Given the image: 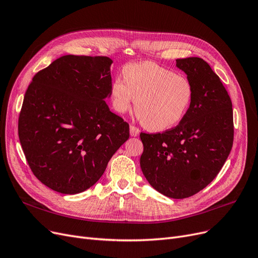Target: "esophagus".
Masks as SVG:
<instances>
[{
	"instance_id": "1",
	"label": "esophagus",
	"mask_w": 258,
	"mask_h": 258,
	"mask_svg": "<svg viewBox=\"0 0 258 258\" xmlns=\"http://www.w3.org/2000/svg\"><path fill=\"white\" fill-rule=\"evenodd\" d=\"M140 133V129L136 126H130V136L131 137H138Z\"/></svg>"
}]
</instances>
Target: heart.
Masks as SVG:
<instances>
[{
  "mask_svg": "<svg viewBox=\"0 0 258 258\" xmlns=\"http://www.w3.org/2000/svg\"><path fill=\"white\" fill-rule=\"evenodd\" d=\"M123 78L111 85V101L118 113L127 112L135 101L137 115L146 128L163 131L183 118L194 96L191 81L152 61L129 63Z\"/></svg>",
  "mask_w": 258,
  "mask_h": 258,
  "instance_id": "b5f03b06",
  "label": "heart"
}]
</instances>
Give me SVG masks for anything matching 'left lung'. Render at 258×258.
<instances>
[{
    "mask_svg": "<svg viewBox=\"0 0 258 258\" xmlns=\"http://www.w3.org/2000/svg\"><path fill=\"white\" fill-rule=\"evenodd\" d=\"M194 87L180 123L162 133H141L140 164L151 186L164 196L184 199L216 178L233 146L232 101L218 75L198 57L177 59Z\"/></svg>",
    "mask_w": 258,
    "mask_h": 258,
    "instance_id": "8db88e82",
    "label": "left lung"
}]
</instances>
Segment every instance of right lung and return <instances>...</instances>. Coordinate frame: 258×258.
I'll return each mask as SVG.
<instances>
[{"instance_id":"obj_1","label":"right lung","mask_w":258,"mask_h":258,"mask_svg":"<svg viewBox=\"0 0 258 258\" xmlns=\"http://www.w3.org/2000/svg\"><path fill=\"white\" fill-rule=\"evenodd\" d=\"M113 61L67 55L34 76L19 116V139L36 178L74 195L100 179L129 139L128 122L111 112Z\"/></svg>"}]
</instances>
